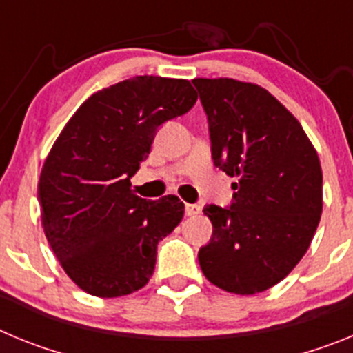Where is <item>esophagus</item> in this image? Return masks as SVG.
Wrapping results in <instances>:
<instances>
[{
	"label": "esophagus",
	"instance_id": "34e87169",
	"mask_svg": "<svg viewBox=\"0 0 353 353\" xmlns=\"http://www.w3.org/2000/svg\"><path fill=\"white\" fill-rule=\"evenodd\" d=\"M199 212H201V207L199 205H185V214L191 215V217H194V215H198Z\"/></svg>",
	"mask_w": 353,
	"mask_h": 353
}]
</instances>
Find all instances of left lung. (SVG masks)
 <instances>
[{
    "mask_svg": "<svg viewBox=\"0 0 353 353\" xmlns=\"http://www.w3.org/2000/svg\"><path fill=\"white\" fill-rule=\"evenodd\" d=\"M212 159L235 176L232 207L207 205L214 232L198 260L212 285L254 295L302 260L322 215V166L299 120L258 84L192 79Z\"/></svg>",
    "mask_w": 353,
    "mask_h": 353,
    "instance_id": "8db88e82",
    "label": "left lung"
}]
</instances>
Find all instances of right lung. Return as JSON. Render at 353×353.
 Listing matches in <instances>:
<instances>
[{"mask_svg":"<svg viewBox=\"0 0 353 353\" xmlns=\"http://www.w3.org/2000/svg\"><path fill=\"white\" fill-rule=\"evenodd\" d=\"M196 101L187 79L136 76L86 99L52 145L39 180L43 233L90 295L121 297L150 281L159 240L179 226L183 203L139 198L130 179L159 127Z\"/></svg>","mask_w":353,"mask_h":353,"instance_id":"obj_1","label":"right lung"}]
</instances>
